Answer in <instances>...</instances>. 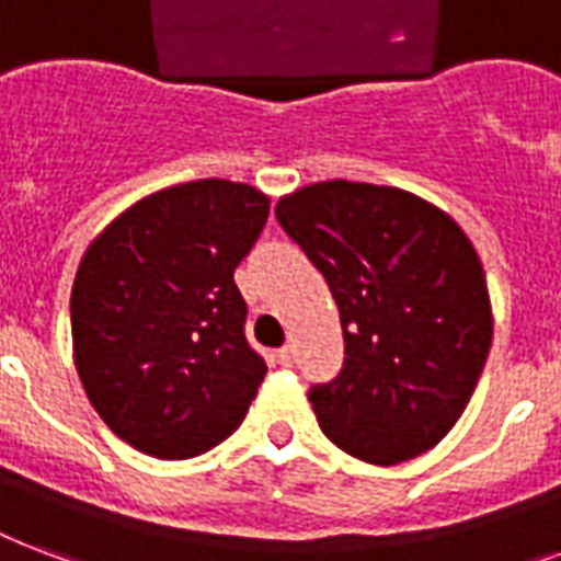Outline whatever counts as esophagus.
<instances>
[{"mask_svg": "<svg viewBox=\"0 0 561 561\" xmlns=\"http://www.w3.org/2000/svg\"><path fill=\"white\" fill-rule=\"evenodd\" d=\"M276 358H279V365L290 367V365H294V350H290V347H282V350H276Z\"/></svg>", "mask_w": 561, "mask_h": 561, "instance_id": "obj_1", "label": "esophagus"}]
</instances>
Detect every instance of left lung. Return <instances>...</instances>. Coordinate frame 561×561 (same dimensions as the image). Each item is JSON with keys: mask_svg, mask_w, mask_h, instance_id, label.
<instances>
[{"mask_svg": "<svg viewBox=\"0 0 561 561\" xmlns=\"http://www.w3.org/2000/svg\"><path fill=\"white\" fill-rule=\"evenodd\" d=\"M276 220L323 273L344 329V367L311 385L320 430L370 465L433 450L489 358L494 320L473 243L450 214L400 187L318 182Z\"/></svg>", "mask_w": 561, "mask_h": 561, "instance_id": "1", "label": "left lung"}]
</instances>
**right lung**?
<instances>
[{
    "mask_svg": "<svg viewBox=\"0 0 561 561\" xmlns=\"http://www.w3.org/2000/svg\"><path fill=\"white\" fill-rule=\"evenodd\" d=\"M271 199L199 179L149 194L81 259L70 297L72 358L108 430L156 459H191L241 426L267 365L247 344L234 267Z\"/></svg>",
    "mask_w": 561,
    "mask_h": 561,
    "instance_id": "obj_1",
    "label": "right lung"
}]
</instances>
